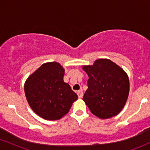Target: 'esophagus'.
<instances>
[{"label":"esophagus","instance_id":"obj_1","mask_svg":"<svg viewBox=\"0 0 150 150\" xmlns=\"http://www.w3.org/2000/svg\"><path fill=\"white\" fill-rule=\"evenodd\" d=\"M77 94H78V98H83V92L82 91H78V92H77Z\"/></svg>","mask_w":150,"mask_h":150}]
</instances>
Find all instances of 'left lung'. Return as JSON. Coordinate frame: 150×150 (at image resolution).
<instances>
[{
	"label": "left lung",
	"instance_id": "1",
	"mask_svg": "<svg viewBox=\"0 0 150 150\" xmlns=\"http://www.w3.org/2000/svg\"><path fill=\"white\" fill-rule=\"evenodd\" d=\"M87 72L88 90L83 100L93 114L100 119L116 116L128 98L129 80L120 67L107 59H100L93 65L84 66Z\"/></svg>",
	"mask_w": 150,
	"mask_h": 150
}]
</instances>
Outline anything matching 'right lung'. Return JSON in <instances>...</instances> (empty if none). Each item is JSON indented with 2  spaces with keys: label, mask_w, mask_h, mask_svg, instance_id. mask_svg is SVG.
Segmentation results:
<instances>
[{
  "label": "right lung",
  "mask_w": 150,
  "mask_h": 150,
  "mask_svg": "<svg viewBox=\"0 0 150 150\" xmlns=\"http://www.w3.org/2000/svg\"><path fill=\"white\" fill-rule=\"evenodd\" d=\"M64 75V69L59 63H45L25 83L24 91L28 103L33 111L43 119H61L78 99L70 85L63 80Z\"/></svg>",
  "instance_id": "obj_1"
}]
</instances>
